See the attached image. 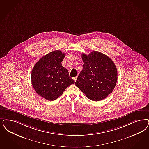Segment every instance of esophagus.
<instances>
[{"mask_svg":"<svg viewBox=\"0 0 149 149\" xmlns=\"http://www.w3.org/2000/svg\"><path fill=\"white\" fill-rule=\"evenodd\" d=\"M73 79H74V80L75 81V82L77 81V77H74L73 78Z\"/></svg>","mask_w":149,"mask_h":149,"instance_id":"34e87169","label":"esophagus"}]
</instances>
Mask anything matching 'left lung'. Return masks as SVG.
Returning <instances> with one entry per match:
<instances>
[{"label": "left lung", "mask_w": 149, "mask_h": 149, "mask_svg": "<svg viewBox=\"0 0 149 149\" xmlns=\"http://www.w3.org/2000/svg\"><path fill=\"white\" fill-rule=\"evenodd\" d=\"M83 69L75 85L88 98L94 101L104 99L114 88L118 72L113 61L100 52L82 54Z\"/></svg>", "instance_id": "1"}]
</instances>
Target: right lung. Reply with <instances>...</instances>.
Returning <instances> with one entry per match:
<instances>
[{
  "label": "right lung",
  "instance_id": "1",
  "mask_svg": "<svg viewBox=\"0 0 149 149\" xmlns=\"http://www.w3.org/2000/svg\"><path fill=\"white\" fill-rule=\"evenodd\" d=\"M65 54L59 50L42 56L31 72V82L38 95L54 101L62 95L67 87L75 81L69 77L67 69L62 66Z\"/></svg>",
  "mask_w": 149,
  "mask_h": 149
}]
</instances>
